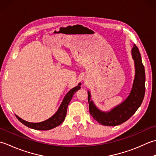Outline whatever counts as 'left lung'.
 <instances>
[{"mask_svg":"<svg viewBox=\"0 0 156 156\" xmlns=\"http://www.w3.org/2000/svg\"><path fill=\"white\" fill-rule=\"evenodd\" d=\"M131 55L135 62V75L131 93L123 102L109 112H102L95 106L93 101L90 100V92L87 91L90 113L101 125L114 126L126 122L135 113L144 100L145 92V68L140 52L135 44L131 50Z\"/></svg>","mask_w":156,"mask_h":156,"instance_id":"8db88e82","label":"left lung"}]
</instances>
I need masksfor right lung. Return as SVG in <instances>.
Segmentation results:
<instances>
[{
    "label": "right lung",
    "mask_w": 156,
    "mask_h": 156,
    "mask_svg": "<svg viewBox=\"0 0 156 156\" xmlns=\"http://www.w3.org/2000/svg\"><path fill=\"white\" fill-rule=\"evenodd\" d=\"M80 85L81 83H79L77 86L71 89V90L66 94V95L64 98V99L62 100V104H60L58 111H57L52 117H50V119L45 120V121L37 123L30 122L21 119L18 116L16 115V114L15 116L21 123H23L24 125L27 126V127H29V128L31 129L40 130V131H47V130L55 128L57 126L61 125L62 122L65 120L66 115V111H67L68 105L70 101H71L74 94L81 88Z\"/></svg>",
    "instance_id": "1"
}]
</instances>
